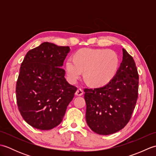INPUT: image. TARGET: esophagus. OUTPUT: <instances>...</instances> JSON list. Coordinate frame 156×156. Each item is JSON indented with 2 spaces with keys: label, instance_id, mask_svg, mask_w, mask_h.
<instances>
[{
  "label": "esophagus",
  "instance_id": "34e87169",
  "mask_svg": "<svg viewBox=\"0 0 156 156\" xmlns=\"http://www.w3.org/2000/svg\"><path fill=\"white\" fill-rule=\"evenodd\" d=\"M83 93H84V92H83V90H82V89L78 88V90H76V95L82 96V94H83Z\"/></svg>",
  "mask_w": 156,
  "mask_h": 156
}]
</instances>
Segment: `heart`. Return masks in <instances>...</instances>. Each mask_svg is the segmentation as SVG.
<instances>
[{
    "mask_svg": "<svg viewBox=\"0 0 156 156\" xmlns=\"http://www.w3.org/2000/svg\"><path fill=\"white\" fill-rule=\"evenodd\" d=\"M119 66L117 53L111 49H81L75 53L74 59L68 58L66 69L68 80L77 81L84 72V77L90 85L100 87L114 78Z\"/></svg>",
    "mask_w": 156,
    "mask_h": 156,
    "instance_id": "heart-1",
    "label": "heart"
}]
</instances>
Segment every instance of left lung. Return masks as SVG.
Returning <instances> with one entry per match:
<instances>
[{
  "label": "left lung",
  "mask_w": 156,
  "mask_h": 156,
  "mask_svg": "<svg viewBox=\"0 0 156 156\" xmlns=\"http://www.w3.org/2000/svg\"><path fill=\"white\" fill-rule=\"evenodd\" d=\"M122 61L107 84L84 88L86 120L94 133L110 135L128 123L138 98L139 74L133 57L122 48Z\"/></svg>",
  "instance_id": "8db88e82"
}]
</instances>
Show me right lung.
I'll use <instances>...</instances> for the list:
<instances>
[{
    "instance_id": "add662e5",
    "label": "right lung",
    "mask_w": 156,
    "mask_h": 156,
    "mask_svg": "<svg viewBox=\"0 0 156 156\" xmlns=\"http://www.w3.org/2000/svg\"><path fill=\"white\" fill-rule=\"evenodd\" d=\"M68 46L44 42L29 50L21 63L16 85L19 111L33 127L50 130L61 123L77 88L62 68Z\"/></svg>"
}]
</instances>
